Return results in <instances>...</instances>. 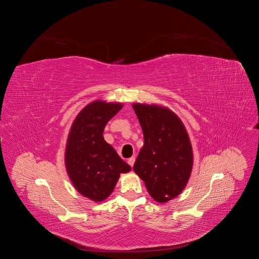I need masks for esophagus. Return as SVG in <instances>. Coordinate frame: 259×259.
I'll return each instance as SVG.
<instances>
[{
	"mask_svg": "<svg viewBox=\"0 0 259 259\" xmlns=\"http://www.w3.org/2000/svg\"><path fill=\"white\" fill-rule=\"evenodd\" d=\"M127 163L133 167V165H134V163H135V156H132V158H130L128 161H127Z\"/></svg>",
	"mask_w": 259,
	"mask_h": 259,
	"instance_id": "esophagus-1",
	"label": "esophagus"
}]
</instances>
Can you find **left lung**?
<instances>
[{"mask_svg":"<svg viewBox=\"0 0 259 259\" xmlns=\"http://www.w3.org/2000/svg\"><path fill=\"white\" fill-rule=\"evenodd\" d=\"M144 133V147L134 164L149 194L165 203L182 193L193 165L189 135L176 113L159 105L133 104Z\"/></svg>","mask_w":259,"mask_h":259,"instance_id":"8db88e82","label":"left lung"}]
</instances>
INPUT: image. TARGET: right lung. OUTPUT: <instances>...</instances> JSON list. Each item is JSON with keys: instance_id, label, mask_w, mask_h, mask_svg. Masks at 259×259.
<instances>
[{"instance_id": "right-lung-1", "label": "right lung", "mask_w": 259, "mask_h": 259, "mask_svg": "<svg viewBox=\"0 0 259 259\" xmlns=\"http://www.w3.org/2000/svg\"><path fill=\"white\" fill-rule=\"evenodd\" d=\"M120 103L95 100L84 107L70 128L65 165L75 189L85 198L106 200L123 173L131 166L104 139L106 124L122 109Z\"/></svg>"}]
</instances>
